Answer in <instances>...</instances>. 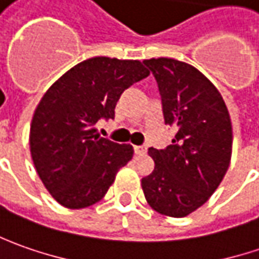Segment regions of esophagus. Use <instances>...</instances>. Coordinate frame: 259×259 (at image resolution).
<instances>
[{
  "mask_svg": "<svg viewBox=\"0 0 259 259\" xmlns=\"http://www.w3.org/2000/svg\"><path fill=\"white\" fill-rule=\"evenodd\" d=\"M147 152V146H135V153L136 155H145Z\"/></svg>",
  "mask_w": 259,
  "mask_h": 259,
  "instance_id": "obj_1",
  "label": "esophagus"
}]
</instances>
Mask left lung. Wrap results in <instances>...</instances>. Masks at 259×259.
Returning a JSON list of instances; mask_svg holds the SVG:
<instances>
[{
	"label": "left lung",
	"mask_w": 259,
	"mask_h": 259,
	"mask_svg": "<svg viewBox=\"0 0 259 259\" xmlns=\"http://www.w3.org/2000/svg\"><path fill=\"white\" fill-rule=\"evenodd\" d=\"M156 78L165 124L178 129L166 149H149L153 172L142 179L147 203L182 218L217 191L232 155V124L217 87L199 70L174 58L143 61Z\"/></svg>",
	"instance_id": "left-lung-1"
}]
</instances>
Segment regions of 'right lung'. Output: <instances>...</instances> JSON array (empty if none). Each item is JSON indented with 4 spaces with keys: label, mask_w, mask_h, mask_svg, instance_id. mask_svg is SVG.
<instances>
[{
    "label": "right lung",
    "mask_w": 259,
    "mask_h": 259,
    "mask_svg": "<svg viewBox=\"0 0 259 259\" xmlns=\"http://www.w3.org/2000/svg\"><path fill=\"white\" fill-rule=\"evenodd\" d=\"M150 74L138 60L93 57L50 87L30 127V150L41 182L70 209L99 202L133 156L130 145L99 138L94 124L114 119L121 93Z\"/></svg>",
    "instance_id": "1"
}]
</instances>
